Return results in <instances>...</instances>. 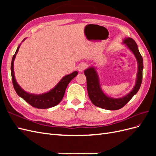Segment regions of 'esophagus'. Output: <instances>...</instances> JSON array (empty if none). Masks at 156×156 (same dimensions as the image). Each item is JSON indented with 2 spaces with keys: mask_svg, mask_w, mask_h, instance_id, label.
<instances>
[{
  "mask_svg": "<svg viewBox=\"0 0 156 156\" xmlns=\"http://www.w3.org/2000/svg\"><path fill=\"white\" fill-rule=\"evenodd\" d=\"M87 67V64L84 62H81L80 63L79 65L77 67V69L79 71V72H82L84 69H85Z\"/></svg>",
  "mask_w": 156,
  "mask_h": 156,
  "instance_id": "1",
  "label": "esophagus"
}]
</instances>
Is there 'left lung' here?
<instances>
[{"label":"left lung","instance_id":"obj_1","mask_svg":"<svg viewBox=\"0 0 156 156\" xmlns=\"http://www.w3.org/2000/svg\"><path fill=\"white\" fill-rule=\"evenodd\" d=\"M124 43L133 53L137 60L138 73L136 84L132 90L126 96L121 98H111L107 96L103 92L100 87L98 76L96 69L91 67L84 70V73L87 77V91L90 100L93 104L97 107L107 110H118L123 107L128 103L135 94L139 91L143 80V59L140 54L137 45L133 39L127 37L124 40Z\"/></svg>","mask_w":156,"mask_h":156}]
</instances>
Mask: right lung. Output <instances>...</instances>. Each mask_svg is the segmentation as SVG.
Returning <instances> with one entry per match:
<instances>
[{
	"label": "right lung",
	"mask_w": 156,
	"mask_h": 156,
	"mask_svg": "<svg viewBox=\"0 0 156 156\" xmlns=\"http://www.w3.org/2000/svg\"><path fill=\"white\" fill-rule=\"evenodd\" d=\"M20 47V45L18 46L15 54L13 55L11 63L12 79L13 86L16 93L25 101L29 103L32 107L37 108H48L58 105L62 100L68 84L78 74V72L75 71L72 73L66 75L60 80L57 85L48 92L40 94V95L27 93L19 86L15 79V75H14L13 62Z\"/></svg>",
	"instance_id": "add662e5"
}]
</instances>
